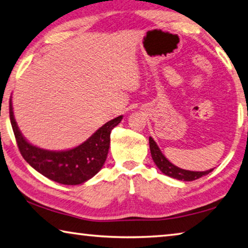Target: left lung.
Segmentation results:
<instances>
[{
    "mask_svg": "<svg viewBox=\"0 0 248 248\" xmlns=\"http://www.w3.org/2000/svg\"><path fill=\"white\" fill-rule=\"evenodd\" d=\"M149 143L151 155H152L154 163L156 164L158 170H161L163 174L170 176V177H173L178 180H184V182H191V180H196L202 177V176L208 175L213 170L212 169L205 171H192L179 169V167L171 164L169 159L164 156V154L161 152V150H159L157 144L155 143V141L151 137L149 138Z\"/></svg>",
    "mask_w": 248,
    "mask_h": 248,
    "instance_id": "left-lung-1",
    "label": "left lung"
}]
</instances>
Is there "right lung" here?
Wrapping results in <instances>:
<instances>
[{"label": "right lung", "instance_id": "right-lung-1", "mask_svg": "<svg viewBox=\"0 0 248 248\" xmlns=\"http://www.w3.org/2000/svg\"><path fill=\"white\" fill-rule=\"evenodd\" d=\"M10 119L17 146L29 165L45 177L62 185H79L98 173L107 158L110 132L120 124L123 116L102 125L85 142L71 150L49 151L29 143L17 127L12 99Z\"/></svg>", "mask_w": 248, "mask_h": 248}]
</instances>
